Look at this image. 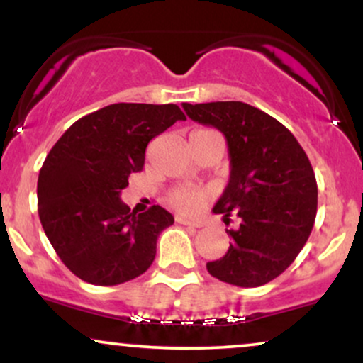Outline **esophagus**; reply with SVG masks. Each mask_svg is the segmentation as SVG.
Returning a JSON list of instances; mask_svg holds the SVG:
<instances>
[{"mask_svg": "<svg viewBox=\"0 0 363 363\" xmlns=\"http://www.w3.org/2000/svg\"><path fill=\"white\" fill-rule=\"evenodd\" d=\"M176 222L181 225H189V227H201V222H194V220H187L184 216H176Z\"/></svg>", "mask_w": 363, "mask_h": 363, "instance_id": "obj_1", "label": "esophagus"}]
</instances>
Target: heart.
<instances>
[{
  "instance_id": "1",
  "label": "heart",
  "mask_w": 363,
  "mask_h": 363,
  "mask_svg": "<svg viewBox=\"0 0 363 363\" xmlns=\"http://www.w3.org/2000/svg\"><path fill=\"white\" fill-rule=\"evenodd\" d=\"M198 131H210V129H198ZM203 201H205V193L199 189H193V187H177V189H172L167 194L169 205L179 211H184V213L198 211Z\"/></svg>"
}]
</instances>
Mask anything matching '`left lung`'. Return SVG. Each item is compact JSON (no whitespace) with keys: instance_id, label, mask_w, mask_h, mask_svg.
<instances>
[{"instance_id":"obj_1","label":"left lung","mask_w":363,"mask_h":363,"mask_svg":"<svg viewBox=\"0 0 363 363\" xmlns=\"http://www.w3.org/2000/svg\"><path fill=\"white\" fill-rule=\"evenodd\" d=\"M199 124L223 133L230 179L213 213L239 227L220 259L206 262L211 277L237 286H261L295 261L309 239L318 211L312 165L280 121L244 102L182 104Z\"/></svg>"}]
</instances>
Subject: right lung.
Wrapping results in <instances>:
<instances>
[{
    "label": "right lung",
    "mask_w": 363,
    "mask_h": 363,
    "mask_svg": "<svg viewBox=\"0 0 363 363\" xmlns=\"http://www.w3.org/2000/svg\"><path fill=\"white\" fill-rule=\"evenodd\" d=\"M176 121H186L176 104H112L73 123L45 157L37 181L40 223L83 281L119 285L152 266L174 216L158 205L138 215L121 191L143 169L150 141Z\"/></svg>",
    "instance_id": "add662e5"
}]
</instances>
